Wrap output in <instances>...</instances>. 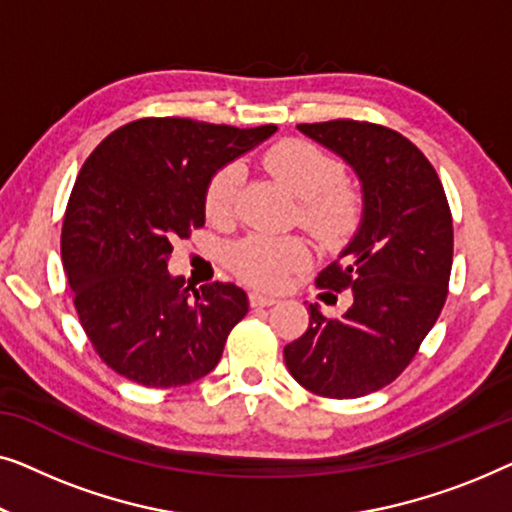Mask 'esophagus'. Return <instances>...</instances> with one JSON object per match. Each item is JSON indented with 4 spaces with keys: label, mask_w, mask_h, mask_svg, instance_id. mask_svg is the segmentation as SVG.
Wrapping results in <instances>:
<instances>
[{
    "label": "esophagus",
    "mask_w": 512,
    "mask_h": 512,
    "mask_svg": "<svg viewBox=\"0 0 512 512\" xmlns=\"http://www.w3.org/2000/svg\"><path fill=\"white\" fill-rule=\"evenodd\" d=\"M250 306L253 308H264V306H273L276 304V297H269V294H262V292H250Z\"/></svg>",
    "instance_id": "esophagus-1"
}]
</instances>
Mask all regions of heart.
<instances>
[{"instance_id": "heart-1", "label": "heart", "mask_w": 512, "mask_h": 512, "mask_svg": "<svg viewBox=\"0 0 512 512\" xmlns=\"http://www.w3.org/2000/svg\"><path fill=\"white\" fill-rule=\"evenodd\" d=\"M264 169L299 201V220L318 239L334 243L348 236L359 220V194L343 181V167L308 141H283L264 155ZM241 169L229 164L211 178L204 208L208 220L227 225L234 218ZM311 250L297 236H248L229 253L236 276L262 290H280L292 273L306 269Z\"/></svg>"}]
</instances>
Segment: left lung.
Returning a JSON list of instances; mask_svg holds the SVG:
<instances>
[{"mask_svg":"<svg viewBox=\"0 0 512 512\" xmlns=\"http://www.w3.org/2000/svg\"><path fill=\"white\" fill-rule=\"evenodd\" d=\"M297 127L355 169L364 213L343 253L315 278L320 290H350V308L329 320L311 306L308 329L283 355L308 392L357 399L399 378L436 325L448 297L452 213L436 169L394 129L359 120Z\"/></svg>","mask_w":512,"mask_h":512,"instance_id":"left-lung-1","label":"left lung"}]
</instances>
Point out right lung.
I'll return each instance as SVG.
<instances>
[{"instance_id": "obj_1", "label": "right lung", "mask_w": 512, "mask_h": 512, "mask_svg": "<svg viewBox=\"0 0 512 512\" xmlns=\"http://www.w3.org/2000/svg\"><path fill=\"white\" fill-rule=\"evenodd\" d=\"M273 132L141 118L85 160L62 222V264L92 348L122 378L169 390L218 366L248 313L246 292L234 283L194 290L171 276L167 259L178 239L204 227L215 171Z\"/></svg>"}]
</instances>
